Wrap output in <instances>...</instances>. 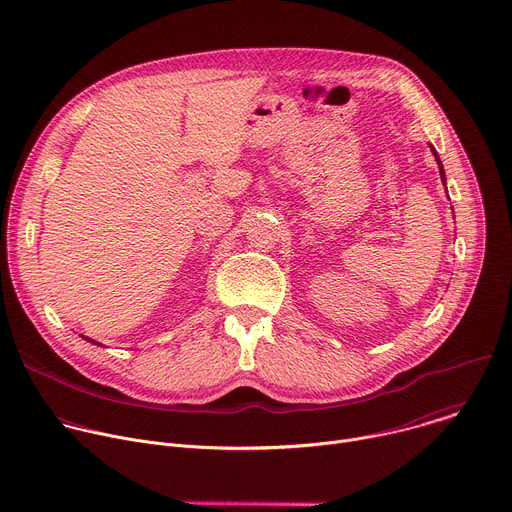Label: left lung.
<instances>
[{
	"mask_svg": "<svg viewBox=\"0 0 512 512\" xmlns=\"http://www.w3.org/2000/svg\"><path fill=\"white\" fill-rule=\"evenodd\" d=\"M430 146V150H432V154H434V158H436V162H438V170H440V179H442V185L446 187V173H444V164H442V160L438 158V152H436V148L432 146V144H428ZM448 193V191H446Z\"/></svg>",
	"mask_w": 512,
	"mask_h": 512,
	"instance_id": "1",
	"label": "left lung"
}]
</instances>
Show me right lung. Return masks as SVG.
Here are the masks:
<instances>
[{
  "mask_svg": "<svg viewBox=\"0 0 512 512\" xmlns=\"http://www.w3.org/2000/svg\"><path fill=\"white\" fill-rule=\"evenodd\" d=\"M82 337H84V335H82ZM84 339H86V342H90V344H94V346H100V344H98V342H94V339H90V337H84Z\"/></svg>",
  "mask_w": 512,
  "mask_h": 512,
  "instance_id": "add662e5",
  "label": "right lung"
}]
</instances>
